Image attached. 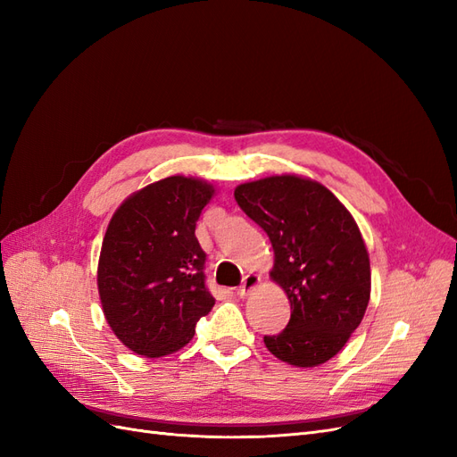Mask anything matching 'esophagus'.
Returning <instances> with one entry per match:
<instances>
[{
    "instance_id": "obj_1",
    "label": "esophagus",
    "mask_w": 457,
    "mask_h": 457,
    "mask_svg": "<svg viewBox=\"0 0 457 457\" xmlns=\"http://www.w3.org/2000/svg\"><path fill=\"white\" fill-rule=\"evenodd\" d=\"M259 282H261V276H259V274L250 272L247 276H244V280H242V284H240V287H238V295H240V297H245Z\"/></svg>"
}]
</instances>
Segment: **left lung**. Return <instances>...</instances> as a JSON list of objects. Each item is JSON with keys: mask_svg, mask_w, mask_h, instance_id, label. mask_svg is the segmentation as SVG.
Masks as SVG:
<instances>
[{"mask_svg": "<svg viewBox=\"0 0 457 457\" xmlns=\"http://www.w3.org/2000/svg\"><path fill=\"white\" fill-rule=\"evenodd\" d=\"M240 210L267 232L270 276L292 305L278 336H265L280 361L312 368L336 356L361 326L370 301V257L353 215L320 183L276 175L234 190Z\"/></svg>", "mask_w": 457, "mask_h": 457, "instance_id": "left-lung-1", "label": "left lung"}]
</instances>
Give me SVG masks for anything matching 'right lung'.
<instances>
[{
  "instance_id": "1",
  "label": "right lung",
  "mask_w": 457,
  "mask_h": 457,
  "mask_svg": "<svg viewBox=\"0 0 457 457\" xmlns=\"http://www.w3.org/2000/svg\"><path fill=\"white\" fill-rule=\"evenodd\" d=\"M212 196V185L173 175L135 192L110 219L96 282L108 326L137 354L185 347L215 305L195 234Z\"/></svg>"
}]
</instances>
